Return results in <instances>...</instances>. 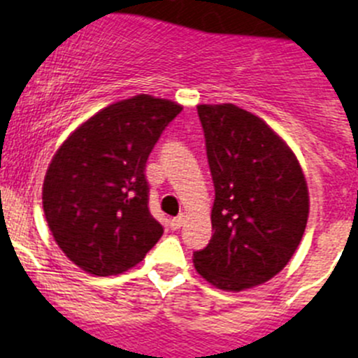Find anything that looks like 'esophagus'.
Segmentation results:
<instances>
[{
    "instance_id": "esophagus-1",
    "label": "esophagus",
    "mask_w": 358,
    "mask_h": 358,
    "mask_svg": "<svg viewBox=\"0 0 358 358\" xmlns=\"http://www.w3.org/2000/svg\"><path fill=\"white\" fill-rule=\"evenodd\" d=\"M182 224H183V215H178V217H173L171 220H169V226H171V229H180L182 228Z\"/></svg>"
}]
</instances>
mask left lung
Here are the masks:
<instances>
[{
  "instance_id": "left-lung-1",
  "label": "left lung",
  "mask_w": 358,
  "mask_h": 358,
  "mask_svg": "<svg viewBox=\"0 0 358 358\" xmlns=\"http://www.w3.org/2000/svg\"><path fill=\"white\" fill-rule=\"evenodd\" d=\"M215 187L213 235L194 252L199 275L226 292L272 279L306 231L309 194L299 160L258 116L233 103L198 106Z\"/></svg>"
}]
</instances>
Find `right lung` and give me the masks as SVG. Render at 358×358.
<instances>
[{
    "label": "right lung",
    "instance_id": "obj_1",
    "mask_svg": "<svg viewBox=\"0 0 358 358\" xmlns=\"http://www.w3.org/2000/svg\"><path fill=\"white\" fill-rule=\"evenodd\" d=\"M182 111L138 95L108 106L59 146L43 180V212L59 249L93 275L138 265L164 228L148 208L146 160Z\"/></svg>",
    "mask_w": 358,
    "mask_h": 358
}]
</instances>
